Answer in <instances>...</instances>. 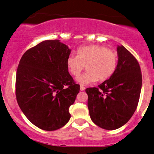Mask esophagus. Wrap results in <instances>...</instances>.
Listing matches in <instances>:
<instances>
[{
    "label": "esophagus",
    "mask_w": 154,
    "mask_h": 154,
    "mask_svg": "<svg viewBox=\"0 0 154 154\" xmlns=\"http://www.w3.org/2000/svg\"><path fill=\"white\" fill-rule=\"evenodd\" d=\"M85 88L84 86L82 85H80V91H85Z\"/></svg>",
    "instance_id": "1"
}]
</instances>
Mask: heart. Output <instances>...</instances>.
I'll return each instance as SVG.
<instances>
[{
    "label": "heart",
    "instance_id": "heart-1",
    "mask_svg": "<svg viewBox=\"0 0 154 154\" xmlns=\"http://www.w3.org/2000/svg\"><path fill=\"white\" fill-rule=\"evenodd\" d=\"M117 54L105 46L89 45L79 47L77 56L69 55L66 59V66L73 76L79 75L83 69L87 71L79 76L77 82L82 84L94 82L97 79L105 81L111 77L117 66Z\"/></svg>",
    "mask_w": 154,
    "mask_h": 154
}]
</instances>
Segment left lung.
Wrapping results in <instances>:
<instances>
[{
	"mask_svg": "<svg viewBox=\"0 0 154 154\" xmlns=\"http://www.w3.org/2000/svg\"><path fill=\"white\" fill-rule=\"evenodd\" d=\"M115 72L98 88L85 90L92 121L100 128L113 130L130 120L138 104L142 75L137 59L123 45L117 46Z\"/></svg>",
	"mask_w": 154,
	"mask_h": 154,
	"instance_id": "1",
	"label": "left lung"
}]
</instances>
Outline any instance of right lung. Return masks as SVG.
Masks as SVG:
<instances>
[{
  "label": "right lung",
  "instance_id": "1",
  "mask_svg": "<svg viewBox=\"0 0 154 154\" xmlns=\"http://www.w3.org/2000/svg\"><path fill=\"white\" fill-rule=\"evenodd\" d=\"M71 49L59 40H45L24 53L16 77V96L21 110L33 125L53 131L70 119L79 85L68 72Z\"/></svg>",
  "mask_w": 154,
  "mask_h": 154
}]
</instances>
